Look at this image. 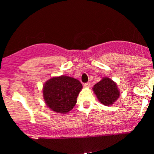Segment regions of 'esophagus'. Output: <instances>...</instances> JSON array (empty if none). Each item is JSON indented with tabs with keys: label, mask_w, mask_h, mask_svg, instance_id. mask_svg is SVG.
Segmentation results:
<instances>
[{
	"label": "esophagus",
	"mask_w": 154,
	"mask_h": 154,
	"mask_svg": "<svg viewBox=\"0 0 154 154\" xmlns=\"http://www.w3.org/2000/svg\"><path fill=\"white\" fill-rule=\"evenodd\" d=\"M84 86H85V88H89L90 86V82H88V83H85L84 84Z\"/></svg>",
	"instance_id": "esophagus-1"
}]
</instances>
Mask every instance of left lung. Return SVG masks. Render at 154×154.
I'll return each mask as SVG.
<instances>
[{
  "label": "left lung",
  "instance_id": "left-lung-1",
  "mask_svg": "<svg viewBox=\"0 0 154 154\" xmlns=\"http://www.w3.org/2000/svg\"><path fill=\"white\" fill-rule=\"evenodd\" d=\"M92 89L99 101L106 106L113 104L120 96L117 85L109 78H103Z\"/></svg>",
  "mask_w": 154,
  "mask_h": 154
}]
</instances>
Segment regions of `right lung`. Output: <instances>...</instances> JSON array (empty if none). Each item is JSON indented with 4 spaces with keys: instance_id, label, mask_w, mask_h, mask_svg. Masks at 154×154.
<instances>
[{
    "instance_id": "obj_1",
    "label": "right lung",
    "mask_w": 154,
    "mask_h": 154,
    "mask_svg": "<svg viewBox=\"0 0 154 154\" xmlns=\"http://www.w3.org/2000/svg\"><path fill=\"white\" fill-rule=\"evenodd\" d=\"M83 85L79 80L62 75L54 77L43 86V97L48 106L57 113H66L76 104Z\"/></svg>"
}]
</instances>
